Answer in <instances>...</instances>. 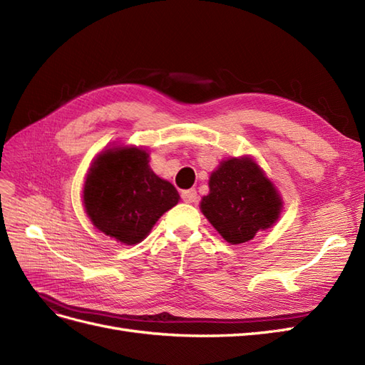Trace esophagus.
I'll return each mask as SVG.
<instances>
[{
  "label": "esophagus",
  "instance_id": "34e87169",
  "mask_svg": "<svg viewBox=\"0 0 365 365\" xmlns=\"http://www.w3.org/2000/svg\"><path fill=\"white\" fill-rule=\"evenodd\" d=\"M181 197H182V201H184V202H187V204H192V202H195V201H196L197 193H196V190H195V189L184 190V192L181 193Z\"/></svg>",
  "mask_w": 365,
  "mask_h": 365
}]
</instances>
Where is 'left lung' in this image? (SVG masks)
I'll use <instances>...</instances> for the list:
<instances>
[{
    "label": "left lung",
    "mask_w": 365,
    "mask_h": 365,
    "mask_svg": "<svg viewBox=\"0 0 365 365\" xmlns=\"http://www.w3.org/2000/svg\"><path fill=\"white\" fill-rule=\"evenodd\" d=\"M208 187L201 212L228 244H244L277 222L282 197L252 158L222 161L210 175Z\"/></svg>",
    "instance_id": "obj_1"
}]
</instances>
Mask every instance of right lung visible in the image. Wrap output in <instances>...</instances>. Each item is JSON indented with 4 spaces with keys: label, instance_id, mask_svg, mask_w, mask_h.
<instances>
[{
    "label": "right lung",
    "instance_id": "add662e5",
    "mask_svg": "<svg viewBox=\"0 0 365 365\" xmlns=\"http://www.w3.org/2000/svg\"><path fill=\"white\" fill-rule=\"evenodd\" d=\"M178 201L175 187L152 172L149 153L140 148L101 153L83 185V205L93 225L126 245L145 239Z\"/></svg>",
    "mask_w": 365,
    "mask_h": 365
}]
</instances>
